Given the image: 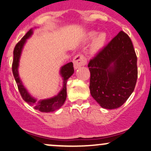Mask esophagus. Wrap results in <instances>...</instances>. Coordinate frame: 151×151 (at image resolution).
I'll return each mask as SVG.
<instances>
[{"label": "esophagus", "instance_id": "obj_1", "mask_svg": "<svg viewBox=\"0 0 151 151\" xmlns=\"http://www.w3.org/2000/svg\"><path fill=\"white\" fill-rule=\"evenodd\" d=\"M87 63L86 58L82 54H78L77 55L75 56L73 59V65L74 68L78 69V68L81 67L83 65H85Z\"/></svg>", "mask_w": 151, "mask_h": 151}]
</instances>
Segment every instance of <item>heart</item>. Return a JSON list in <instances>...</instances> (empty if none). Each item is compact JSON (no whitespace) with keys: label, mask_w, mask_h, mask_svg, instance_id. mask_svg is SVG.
<instances>
[{"label":"heart","mask_w":151,"mask_h":151,"mask_svg":"<svg viewBox=\"0 0 151 151\" xmlns=\"http://www.w3.org/2000/svg\"><path fill=\"white\" fill-rule=\"evenodd\" d=\"M96 35V33L95 32H88V35H87V40H91ZM106 40H107V37L104 32H101L99 35H97L92 42L91 47L92 51H97V50L101 49L104 45V44L106 43Z\"/></svg>","instance_id":"b5f03b06"}]
</instances>
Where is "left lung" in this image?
<instances>
[{"label":"left lung","instance_id":"1","mask_svg":"<svg viewBox=\"0 0 151 151\" xmlns=\"http://www.w3.org/2000/svg\"><path fill=\"white\" fill-rule=\"evenodd\" d=\"M90 92L101 107L119 108L133 92L137 56L130 38L121 31L89 61Z\"/></svg>","mask_w":151,"mask_h":151}]
</instances>
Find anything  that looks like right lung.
Wrapping results in <instances>:
<instances>
[{
    "label": "right lung",
    "instance_id": "1",
    "mask_svg": "<svg viewBox=\"0 0 151 151\" xmlns=\"http://www.w3.org/2000/svg\"><path fill=\"white\" fill-rule=\"evenodd\" d=\"M33 34V29H31L23 37V38L17 44L14 50V60L12 63V71L14 74V78L17 82L18 88H19L20 94L23 99L26 102L29 104L30 106H32L35 109L39 110L42 112H50V111H54L58 109L63 106L65 101L67 97V91H66V83H67L68 79L73 74L74 68L73 64L72 62L67 63L66 65H63L60 68V75L63 78V87L62 90L59 92L58 95L55 96L54 97L47 99L39 100L37 101L36 99L32 97L25 87L24 86L22 81L20 80V78L19 76L18 72V68H19V59H20L21 54H22V49L24 47V44L27 42V40L32 36Z\"/></svg>",
    "mask_w": 151,
    "mask_h": 151
}]
</instances>
